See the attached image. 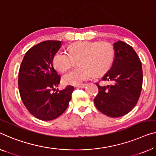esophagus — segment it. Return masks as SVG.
<instances>
[{"label": "esophagus", "mask_w": 156, "mask_h": 156, "mask_svg": "<svg viewBox=\"0 0 156 156\" xmlns=\"http://www.w3.org/2000/svg\"><path fill=\"white\" fill-rule=\"evenodd\" d=\"M86 86V84H81V85H79L78 86H76V87H78V88H84Z\"/></svg>", "instance_id": "34e87169"}]
</instances>
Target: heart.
<instances>
[{
  "mask_svg": "<svg viewBox=\"0 0 156 156\" xmlns=\"http://www.w3.org/2000/svg\"><path fill=\"white\" fill-rule=\"evenodd\" d=\"M69 53L57 52L52 64L59 72H64L75 66H79L62 78L64 85H77L94 76H100L110 69L114 59V48L106 41H77L68 48Z\"/></svg>",
  "mask_w": 156,
  "mask_h": 156,
  "instance_id": "b5f03b06",
  "label": "heart"
}]
</instances>
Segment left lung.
<instances>
[{
  "label": "left lung",
  "mask_w": 156,
  "mask_h": 156,
  "mask_svg": "<svg viewBox=\"0 0 156 156\" xmlns=\"http://www.w3.org/2000/svg\"><path fill=\"white\" fill-rule=\"evenodd\" d=\"M115 57L112 66L102 80L113 84L100 85L94 105L102 113L111 118L122 116L131 111L139 100L142 88L141 62L131 46L118 41L113 43Z\"/></svg>",
  "instance_id": "1"
}]
</instances>
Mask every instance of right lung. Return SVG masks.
<instances>
[{
	"label": "right lung",
	"mask_w": 156,
	"mask_h": 156,
	"mask_svg": "<svg viewBox=\"0 0 156 156\" xmlns=\"http://www.w3.org/2000/svg\"><path fill=\"white\" fill-rule=\"evenodd\" d=\"M59 41L37 44L25 54L19 71L21 99L29 112L38 119L52 120L63 113L69 106L73 86L52 93L60 83V76L52 65L54 55L61 48Z\"/></svg>",
	"instance_id": "right-lung-1"
}]
</instances>
